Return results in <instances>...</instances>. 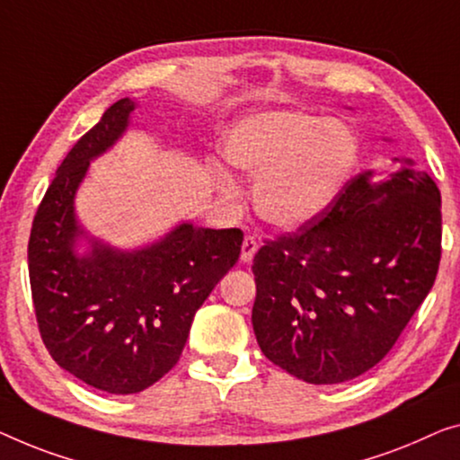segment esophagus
<instances>
[{
  "instance_id": "1",
  "label": "esophagus",
  "mask_w": 460,
  "mask_h": 460,
  "mask_svg": "<svg viewBox=\"0 0 460 460\" xmlns=\"http://www.w3.org/2000/svg\"><path fill=\"white\" fill-rule=\"evenodd\" d=\"M258 252V239L253 235H245L242 245V262H252L253 253Z\"/></svg>"
}]
</instances>
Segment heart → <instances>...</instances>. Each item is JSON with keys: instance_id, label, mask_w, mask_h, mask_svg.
I'll list each match as a JSON object with an SVG mask.
<instances>
[{"instance_id": "b5f03b06", "label": "heart", "mask_w": 460, "mask_h": 460, "mask_svg": "<svg viewBox=\"0 0 460 460\" xmlns=\"http://www.w3.org/2000/svg\"><path fill=\"white\" fill-rule=\"evenodd\" d=\"M225 156L250 177L253 208L274 227H299L324 212L351 177L359 144L345 123L305 111H270L239 121ZM225 191L229 175L218 173Z\"/></svg>"}]
</instances>
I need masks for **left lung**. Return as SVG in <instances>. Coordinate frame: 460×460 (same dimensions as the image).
I'll use <instances>...</instances> for the list:
<instances>
[{
	"mask_svg": "<svg viewBox=\"0 0 460 460\" xmlns=\"http://www.w3.org/2000/svg\"><path fill=\"white\" fill-rule=\"evenodd\" d=\"M440 190L409 159L366 169L316 218L253 256L252 324L274 366L310 384L358 378L386 358L434 285Z\"/></svg>",
	"mask_w": 460,
	"mask_h": 460,
	"instance_id": "obj_1",
	"label": "left lung"
}]
</instances>
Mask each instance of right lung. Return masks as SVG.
Masks as SVG:
<instances>
[{"mask_svg": "<svg viewBox=\"0 0 460 460\" xmlns=\"http://www.w3.org/2000/svg\"><path fill=\"white\" fill-rule=\"evenodd\" d=\"M121 99L74 144L34 215L29 277L40 339L59 367L109 394L153 386L180 361L191 320L242 253V229L183 223L159 243L118 252L99 242L74 253L82 235L74 196L88 163L128 126Z\"/></svg>", "mask_w": 460, "mask_h": 460, "instance_id": "1", "label": "right lung"}]
</instances>
